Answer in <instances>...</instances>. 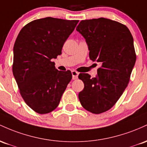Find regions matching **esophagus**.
<instances>
[{"label": "esophagus", "mask_w": 147, "mask_h": 147, "mask_svg": "<svg viewBox=\"0 0 147 147\" xmlns=\"http://www.w3.org/2000/svg\"><path fill=\"white\" fill-rule=\"evenodd\" d=\"M71 74H72V78H73V80H76V79L78 78L79 74L78 72L76 71H72Z\"/></svg>", "instance_id": "34e87169"}]
</instances>
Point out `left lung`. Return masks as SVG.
<instances>
[{
	"label": "left lung",
	"instance_id": "obj_1",
	"mask_svg": "<svg viewBox=\"0 0 147 147\" xmlns=\"http://www.w3.org/2000/svg\"><path fill=\"white\" fill-rule=\"evenodd\" d=\"M76 30L85 39L90 58L101 65L95 78L79 74L85 85L79 100L90 113H104L116 103L129 82L136 60L133 36L126 26L105 18L82 20Z\"/></svg>",
	"mask_w": 147,
	"mask_h": 147
}]
</instances>
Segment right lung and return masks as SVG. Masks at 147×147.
Segmentation results:
<instances>
[{
    "label": "right lung",
    "instance_id": "add662e5",
    "mask_svg": "<svg viewBox=\"0 0 147 147\" xmlns=\"http://www.w3.org/2000/svg\"><path fill=\"white\" fill-rule=\"evenodd\" d=\"M78 23L46 17L31 21L19 33L14 46L12 71L22 98L39 114L55 110L72 78L71 72L58 71L53 59Z\"/></svg>",
    "mask_w": 147,
    "mask_h": 147
}]
</instances>
